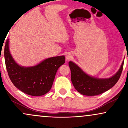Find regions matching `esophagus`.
<instances>
[{
  "mask_svg": "<svg viewBox=\"0 0 128 128\" xmlns=\"http://www.w3.org/2000/svg\"><path fill=\"white\" fill-rule=\"evenodd\" d=\"M71 57H72V55H70V54H68V55H66V60H70V58H71Z\"/></svg>",
  "mask_w": 128,
  "mask_h": 128,
  "instance_id": "obj_1",
  "label": "esophagus"
}]
</instances>
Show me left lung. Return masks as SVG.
Returning <instances> with one entry per match:
<instances>
[{"label": "left lung", "mask_w": 128, "mask_h": 128, "mask_svg": "<svg viewBox=\"0 0 128 128\" xmlns=\"http://www.w3.org/2000/svg\"><path fill=\"white\" fill-rule=\"evenodd\" d=\"M123 63L124 61L114 75L109 78H98L88 75L75 63L70 61L68 65L71 70L72 82L81 94L91 96L99 95L111 88L117 82L122 72Z\"/></svg>", "instance_id": "8db88e82"}]
</instances>
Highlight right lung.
<instances>
[{
    "label": "right lung",
    "mask_w": 128,
    "mask_h": 128,
    "mask_svg": "<svg viewBox=\"0 0 128 128\" xmlns=\"http://www.w3.org/2000/svg\"><path fill=\"white\" fill-rule=\"evenodd\" d=\"M4 56L9 77L14 86L33 96H42L49 92L57 70L66 60L64 56H58L47 58L34 66H21L10 54L9 39L5 42Z\"/></svg>",
    "instance_id": "right-lung-1"
}]
</instances>
